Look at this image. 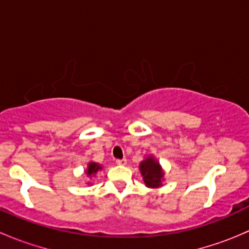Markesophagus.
<instances>
[{
    "label": "esophagus",
    "instance_id": "esophagus-1",
    "mask_svg": "<svg viewBox=\"0 0 249 249\" xmlns=\"http://www.w3.org/2000/svg\"><path fill=\"white\" fill-rule=\"evenodd\" d=\"M115 162H117V164H118V165H126L127 160H126V159H125V158H124V159H118V160H117V161H115Z\"/></svg>",
    "mask_w": 249,
    "mask_h": 249
}]
</instances>
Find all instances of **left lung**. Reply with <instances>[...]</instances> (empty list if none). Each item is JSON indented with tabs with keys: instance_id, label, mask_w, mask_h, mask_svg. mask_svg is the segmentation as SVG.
I'll list each match as a JSON object with an SVG mask.
<instances>
[{
	"instance_id": "left-lung-1",
	"label": "left lung",
	"mask_w": 249,
	"mask_h": 249,
	"mask_svg": "<svg viewBox=\"0 0 249 249\" xmlns=\"http://www.w3.org/2000/svg\"><path fill=\"white\" fill-rule=\"evenodd\" d=\"M140 171L148 188H159L164 180V171L154 157H147L140 164Z\"/></svg>"
}]
</instances>
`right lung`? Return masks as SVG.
<instances>
[{
  "instance_id": "obj_1",
  "label": "right lung",
  "mask_w": 249,
  "mask_h": 249,
  "mask_svg": "<svg viewBox=\"0 0 249 249\" xmlns=\"http://www.w3.org/2000/svg\"><path fill=\"white\" fill-rule=\"evenodd\" d=\"M101 170H102L101 165H99L97 162L90 161L89 164H88V169L85 170V175H87L88 177H91V176H95L97 172L101 171Z\"/></svg>"
}]
</instances>
